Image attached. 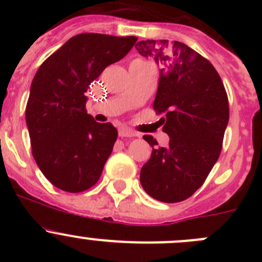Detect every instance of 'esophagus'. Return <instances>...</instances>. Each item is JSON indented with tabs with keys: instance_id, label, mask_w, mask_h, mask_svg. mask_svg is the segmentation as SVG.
<instances>
[{
	"instance_id": "34e87169",
	"label": "esophagus",
	"mask_w": 262,
	"mask_h": 262,
	"mask_svg": "<svg viewBox=\"0 0 262 262\" xmlns=\"http://www.w3.org/2000/svg\"><path fill=\"white\" fill-rule=\"evenodd\" d=\"M137 133L132 129L126 128V126H121L119 128V137H136Z\"/></svg>"
}]
</instances>
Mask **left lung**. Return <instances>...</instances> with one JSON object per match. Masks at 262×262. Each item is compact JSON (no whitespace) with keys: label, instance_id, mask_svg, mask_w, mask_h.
I'll list each match as a JSON object with an SVG mask.
<instances>
[{"label":"left lung","instance_id":"left-lung-1","mask_svg":"<svg viewBox=\"0 0 262 262\" xmlns=\"http://www.w3.org/2000/svg\"><path fill=\"white\" fill-rule=\"evenodd\" d=\"M136 49L161 66L153 109L165 113L162 130L170 137L168 146L158 147L143 136L152 155L141 184L153 199L182 202L202 186L221 155L229 120L226 89L212 63L186 44L142 40Z\"/></svg>","mask_w":262,"mask_h":262}]
</instances>
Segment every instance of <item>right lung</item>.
<instances>
[{
	"instance_id": "obj_1",
	"label": "right lung",
	"mask_w": 262,
	"mask_h": 262,
	"mask_svg": "<svg viewBox=\"0 0 262 262\" xmlns=\"http://www.w3.org/2000/svg\"><path fill=\"white\" fill-rule=\"evenodd\" d=\"M136 41V36L78 34L47 58L34 76L25 110L31 152L58 189L84 191L101 176L118 130L87 114L84 94Z\"/></svg>"
}]
</instances>
